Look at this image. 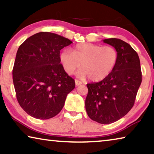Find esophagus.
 I'll use <instances>...</instances> for the list:
<instances>
[{
    "label": "esophagus",
    "mask_w": 154,
    "mask_h": 154,
    "mask_svg": "<svg viewBox=\"0 0 154 154\" xmlns=\"http://www.w3.org/2000/svg\"><path fill=\"white\" fill-rule=\"evenodd\" d=\"M75 85H76L77 86H79V85H81L82 84L81 82L79 81V80H77V79H75Z\"/></svg>",
    "instance_id": "1"
}]
</instances>
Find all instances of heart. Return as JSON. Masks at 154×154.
<instances>
[{"instance_id":"b5f03b06","label":"heart","mask_w":154,"mask_h":154,"mask_svg":"<svg viewBox=\"0 0 154 154\" xmlns=\"http://www.w3.org/2000/svg\"><path fill=\"white\" fill-rule=\"evenodd\" d=\"M60 60L68 75H72L81 66L79 77L88 76L90 81L99 82L113 71L118 63L119 54L113 46L82 43L75 46L72 52L62 51Z\"/></svg>"}]
</instances>
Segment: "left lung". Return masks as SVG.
<instances>
[{
	"mask_svg": "<svg viewBox=\"0 0 154 154\" xmlns=\"http://www.w3.org/2000/svg\"><path fill=\"white\" fill-rule=\"evenodd\" d=\"M116 49L118 63L113 71L102 81L87 84L86 109L92 120L109 124L119 120L134 106L142 72L138 53L124 41L117 38L103 40Z\"/></svg>",
	"mask_w": 154,
	"mask_h": 154,
	"instance_id": "8db88e82",
	"label": "left lung"
}]
</instances>
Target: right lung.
<instances>
[{
	"label": "right lung",
	"instance_id": "obj_1",
	"mask_svg": "<svg viewBox=\"0 0 154 154\" xmlns=\"http://www.w3.org/2000/svg\"><path fill=\"white\" fill-rule=\"evenodd\" d=\"M72 43L50 32H40L19 46L13 68V82L19 104L38 119L53 118L62 110L75 80L60 64V50Z\"/></svg>",
	"mask_w": 154,
	"mask_h": 154
}]
</instances>
